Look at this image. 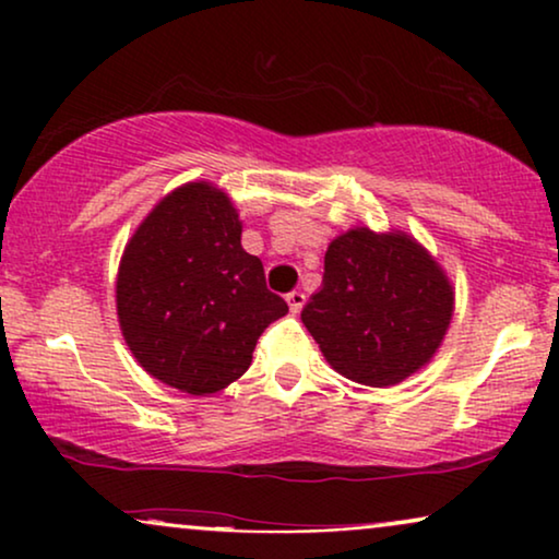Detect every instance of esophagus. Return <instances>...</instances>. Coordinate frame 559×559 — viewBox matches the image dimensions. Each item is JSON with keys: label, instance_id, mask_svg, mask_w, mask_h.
I'll list each match as a JSON object with an SVG mask.
<instances>
[{"label": "esophagus", "instance_id": "esophagus-1", "mask_svg": "<svg viewBox=\"0 0 559 559\" xmlns=\"http://www.w3.org/2000/svg\"><path fill=\"white\" fill-rule=\"evenodd\" d=\"M287 305H289V312L297 316V312H300L302 305H305V293H300V289H293V293L287 295Z\"/></svg>", "mask_w": 559, "mask_h": 559}]
</instances>
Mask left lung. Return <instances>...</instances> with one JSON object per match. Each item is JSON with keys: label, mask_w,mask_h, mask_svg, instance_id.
<instances>
[{"label": "left lung", "mask_w": 559, "mask_h": 559, "mask_svg": "<svg viewBox=\"0 0 559 559\" xmlns=\"http://www.w3.org/2000/svg\"><path fill=\"white\" fill-rule=\"evenodd\" d=\"M453 302L448 274L412 236L358 226L328 247L302 323L343 377L394 386L440 348Z\"/></svg>", "instance_id": "left-lung-1"}]
</instances>
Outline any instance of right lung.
I'll return each mask as SVG.
<instances>
[{"mask_svg": "<svg viewBox=\"0 0 559 559\" xmlns=\"http://www.w3.org/2000/svg\"><path fill=\"white\" fill-rule=\"evenodd\" d=\"M287 310L266 289L262 262L241 247L231 198L205 180L165 195L121 257V335L150 377L186 394L239 379L259 335Z\"/></svg>", "mask_w": 559, "mask_h": 559, "instance_id": "right-lung-1", "label": "right lung"}]
</instances>
